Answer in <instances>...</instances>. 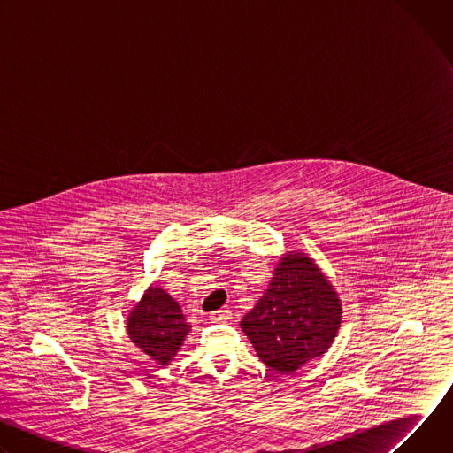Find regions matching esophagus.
<instances>
[{
    "mask_svg": "<svg viewBox=\"0 0 453 453\" xmlns=\"http://www.w3.org/2000/svg\"><path fill=\"white\" fill-rule=\"evenodd\" d=\"M229 319H231V311L226 310V308L210 313V320H213V322H226V320H229Z\"/></svg>",
    "mask_w": 453,
    "mask_h": 453,
    "instance_id": "1",
    "label": "esophagus"
}]
</instances>
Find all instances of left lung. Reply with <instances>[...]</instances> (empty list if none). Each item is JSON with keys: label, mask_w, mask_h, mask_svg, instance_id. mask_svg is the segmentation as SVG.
Returning a JSON list of instances; mask_svg holds the SVG:
<instances>
[{"label": "left lung", "mask_w": 453, "mask_h": 453, "mask_svg": "<svg viewBox=\"0 0 453 453\" xmlns=\"http://www.w3.org/2000/svg\"><path fill=\"white\" fill-rule=\"evenodd\" d=\"M341 319L334 285L311 257L294 252L281 257L267 292L240 326L262 362L287 374L328 351Z\"/></svg>", "instance_id": "left-lung-1"}]
</instances>
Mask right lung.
I'll list each match as a JSON object with an SVG mask.
<instances>
[{
    "mask_svg": "<svg viewBox=\"0 0 453 453\" xmlns=\"http://www.w3.org/2000/svg\"><path fill=\"white\" fill-rule=\"evenodd\" d=\"M189 328L179 303L159 287H149L127 319L128 337L159 365L177 355Z\"/></svg>",
    "mask_w": 453,
    "mask_h": 453,
    "instance_id": "obj_1",
    "label": "right lung"
}]
</instances>
